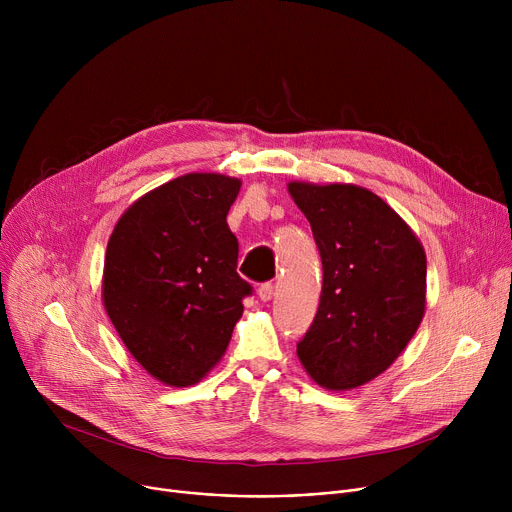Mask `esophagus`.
Here are the masks:
<instances>
[{"instance_id":"1","label":"esophagus","mask_w":512,"mask_h":512,"mask_svg":"<svg viewBox=\"0 0 512 512\" xmlns=\"http://www.w3.org/2000/svg\"><path fill=\"white\" fill-rule=\"evenodd\" d=\"M257 296H259L261 302H269L273 298V285H271V281H265V283H261L257 287Z\"/></svg>"}]
</instances>
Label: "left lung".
Segmentation results:
<instances>
[{
	"mask_svg": "<svg viewBox=\"0 0 512 512\" xmlns=\"http://www.w3.org/2000/svg\"><path fill=\"white\" fill-rule=\"evenodd\" d=\"M287 188L310 221L324 269L320 306L298 356L320 387L348 391L387 371L417 332L425 253L403 218L367 188Z\"/></svg>",
	"mask_w": 512,
	"mask_h": 512,
	"instance_id": "1",
	"label": "left lung"
}]
</instances>
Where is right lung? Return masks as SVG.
Returning a JSON list of instances; mask_svg holds the SVG:
<instances>
[{"mask_svg": "<svg viewBox=\"0 0 512 512\" xmlns=\"http://www.w3.org/2000/svg\"><path fill=\"white\" fill-rule=\"evenodd\" d=\"M237 178L186 174L133 202L107 245L105 310L158 381L198 383L225 354L251 283L237 273L227 214Z\"/></svg>", "mask_w": 512, "mask_h": 512, "instance_id": "add662e5", "label": "right lung"}]
</instances>
